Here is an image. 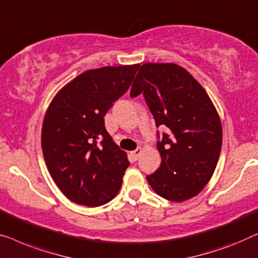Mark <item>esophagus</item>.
I'll list each match as a JSON object with an SVG mask.
<instances>
[{
    "mask_svg": "<svg viewBox=\"0 0 258 258\" xmlns=\"http://www.w3.org/2000/svg\"><path fill=\"white\" fill-rule=\"evenodd\" d=\"M141 151H143V150H141V147H138L136 151L131 152V155H132V158L134 159V160H137V159L139 158V155L141 154Z\"/></svg>",
    "mask_w": 258,
    "mask_h": 258,
    "instance_id": "obj_1",
    "label": "esophagus"
}]
</instances>
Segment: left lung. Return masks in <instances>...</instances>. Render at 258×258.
I'll return each mask as SVG.
<instances>
[{
  "label": "left lung",
  "instance_id": "8db88e82",
  "mask_svg": "<svg viewBox=\"0 0 258 258\" xmlns=\"http://www.w3.org/2000/svg\"><path fill=\"white\" fill-rule=\"evenodd\" d=\"M140 93L157 127H168L157 144L161 165L146 176L148 183L169 201L197 197L213 176L222 146V125L213 101L186 69L173 63L141 65L131 97Z\"/></svg>",
  "mask_w": 258,
  "mask_h": 258
}]
</instances>
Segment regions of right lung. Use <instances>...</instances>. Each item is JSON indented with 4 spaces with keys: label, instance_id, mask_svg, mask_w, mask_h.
Wrapping results in <instances>:
<instances>
[{
    "label": "right lung",
    "instance_id": "add662e5",
    "mask_svg": "<svg viewBox=\"0 0 258 258\" xmlns=\"http://www.w3.org/2000/svg\"><path fill=\"white\" fill-rule=\"evenodd\" d=\"M139 64L88 70L61 88L42 127L49 173L72 202L98 207L118 194L130 166L112 140L104 117L132 84Z\"/></svg>",
    "mask_w": 258,
    "mask_h": 258
}]
</instances>
